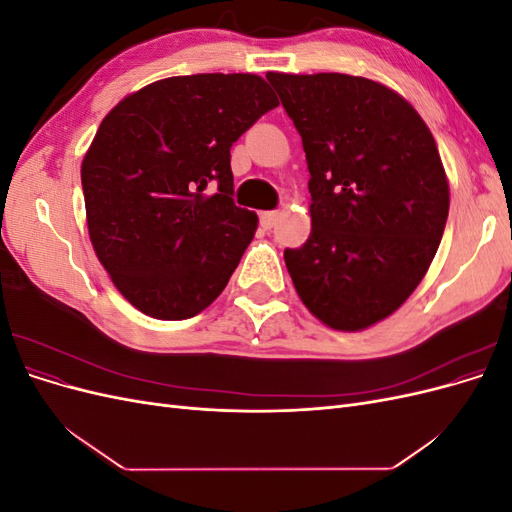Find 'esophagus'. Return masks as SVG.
I'll return each instance as SVG.
<instances>
[{
  "label": "esophagus",
  "instance_id": "esophagus-1",
  "mask_svg": "<svg viewBox=\"0 0 512 512\" xmlns=\"http://www.w3.org/2000/svg\"><path fill=\"white\" fill-rule=\"evenodd\" d=\"M277 218H280V213H277V211H262L260 213V226L265 230H271L277 224Z\"/></svg>",
  "mask_w": 512,
  "mask_h": 512
}]
</instances>
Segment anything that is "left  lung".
<instances>
[{
  "mask_svg": "<svg viewBox=\"0 0 512 512\" xmlns=\"http://www.w3.org/2000/svg\"><path fill=\"white\" fill-rule=\"evenodd\" d=\"M301 134L312 232L284 260L305 307L361 331L414 292L438 252L448 181L412 104L363 76L269 72Z\"/></svg>",
  "mask_w": 512,
  "mask_h": 512,
  "instance_id": "8db88e82",
  "label": "left lung"
}]
</instances>
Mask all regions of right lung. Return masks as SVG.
Masks as SVG:
<instances>
[{
	"label": "right lung",
	"mask_w": 512,
	"mask_h": 512,
	"mask_svg": "<svg viewBox=\"0 0 512 512\" xmlns=\"http://www.w3.org/2000/svg\"><path fill=\"white\" fill-rule=\"evenodd\" d=\"M277 104L256 74H192L102 119L81 166L89 239L143 314L192 318L226 288L258 226L232 200L230 147Z\"/></svg>",
	"instance_id": "right-lung-1"
}]
</instances>
